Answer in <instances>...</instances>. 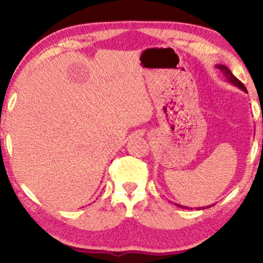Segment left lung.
<instances>
[{
  "label": "left lung",
  "instance_id": "obj_1",
  "mask_svg": "<svg viewBox=\"0 0 263 263\" xmlns=\"http://www.w3.org/2000/svg\"><path fill=\"white\" fill-rule=\"evenodd\" d=\"M215 67H217L218 69L221 71L222 75H224L225 79L230 82V84H232L233 86H236V87L240 88L243 92L248 93L246 86H244V85L242 84V82H240V81L238 80V79H237V78L235 77V75H233V74L231 73V70H230L228 67L224 66V64H215ZM176 204H177V203H176ZM177 206H178V207H182V208H186V207L181 206V204H177ZM212 206H213V204H212ZM208 207H211V206H208ZM201 208H202V210H204V207H200V208H197V210H201Z\"/></svg>",
  "mask_w": 263,
  "mask_h": 263
}]
</instances>
